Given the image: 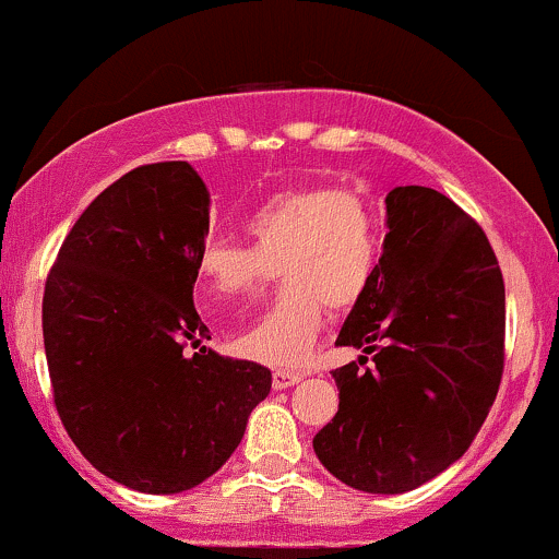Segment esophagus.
Returning a JSON list of instances; mask_svg holds the SVG:
<instances>
[{"instance_id": "esophagus-1", "label": "esophagus", "mask_w": 559, "mask_h": 559, "mask_svg": "<svg viewBox=\"0 0 559 559\" xmlns=\"http://www.w3.org/2000/svg\"><path fill=\"white\" fill-rule=\"evenodd\" d=\"M301 373H296V370H274L272 373V386L274 389H287V386H296L298 381H301Z\"/></svg>"}]
</instances>
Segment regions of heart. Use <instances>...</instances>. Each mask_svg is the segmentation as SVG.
<instances>
[{"label": "heart", "mask_w": 559, "mask_h": 559, "mask_svg": "<svg viewBox=\"0 0 559 559\" xmlns=\"http://www.w3.org/2000/svg\"><path fill=\"white\" fill-rule=\"evenodd\" d=\"M250 245L207 237L197 253V274L205 304L245 296L280 269L285 290L248 330L234 349L272 368L304 365L325 325L328 306H357L376 277V215L349 189L298 186L263 200L245 215Z\"/></svg>", "instance_id": "1"}]
</instances>
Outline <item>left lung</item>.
Masks as SVG:
<instances>
[{"label": "left lung", "instance_id": "1", "mask_svg": "<svg viewBox=\"0 0 559 559\" xmlns=\"http://www.w3.org/2000/svg\"><path fill=\"white\" fill-rule=\"evenodd\" d=\"M383 253L338 346V413L314 437L322 466L365 493H405L459 461L503 373L507 296L488 237L426 186L386 194Z\"/></svg>", "mask_w": 559, "mask_h": 559}]
</instances>
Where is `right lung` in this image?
I'll return each mask as SVG.
<instances>
[{
	"label": "right lung",
	"mask_w": 559,
	"mask_h": 559,
	"mask_svg": "<svg viewBox=\"0 0 559 559\" xmlns=\"http://www.w3.org/2000/svg\"><path fill=\"white\" fill-rule=\"evenodd\" d=\"M210 194L189 162L124 173L71 226L45 282L56 411L100 474L181 493L226 464L272 370L221 357L194 309Z\"/></svg>",
	"instance_id": "obj_1"
}]
</instances>
